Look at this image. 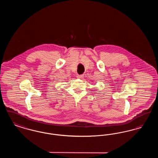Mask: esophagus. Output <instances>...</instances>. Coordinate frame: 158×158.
<instances>
[{
	"label": "esophagus",
	"instance_id": "obj_1",
	"mask_svg": "<svg viewBox=\"0 0 158 158\" xmlns=\"http://www.w3.org/2000/svg\"><path fill=\"white\" fill-rule=\"evenodd\" d=\"M83 75H77V77L78 78V79H82L83 78Z\"/></svg>",
	"mask_w": 158,
	"mask_h": 158
}]
</instances>
